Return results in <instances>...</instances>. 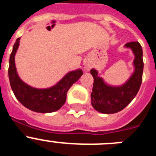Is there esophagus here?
<instances>
[{"label":"esophagus","instance_id":"34e87169","mask_svg":"<svg viewBox=\"0 0 156 156\" xmlns=\"http://www.w3.org/2000/svg\"><path fill=\"white\" fill-rule=\"evenodd\" d=\"M90 69V67L89 66H87V65H86V66H84V70L85 71H89V70Z\"/></svg>","mask_w":156,"mask_h":156}]
</instances>
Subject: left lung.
Here are the masks:
<instances>
[{"instance_id": "8db88e82", "label": "left lung", "mask_w": 156, "mask_h": 156, "mask_svg": "<svg viewBox=\"0 0 156 156\" xmlns=\"http://www.w3.org/2000/svg\"><path fill=\"white\" fill-rule=\"evenodd\" d=\"M124 48H129L134 55L133 73L124 83L119 86L110 85L99 76L98 70H90L94 77L91 105L101 113L112 114L122 110L131 102L140 89L144 69L142 48L138 42L127 43Z\"/></svg>"}]
</instances>
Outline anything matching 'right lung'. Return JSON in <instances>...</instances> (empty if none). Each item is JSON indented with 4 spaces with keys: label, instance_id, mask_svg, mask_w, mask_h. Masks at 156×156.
I'll use <instances>...</instances> for the list:
<instances>
[{
    "label": "right lung",
    "instance_id": "1",
    "mask_svg": "<svg viewBox=\"0 0 156 156\" xmlns=\"http://www.w3.org/2000/svg\"><path fill=\"white\" fill-rule=\"evenodd\" d=\"M20 38L16 40L9 59L8 77L14 94L19 102L31 111L40 113H50L57 111L66 102L69 89L83 74L82 69H77L69 72L50 87L36 88L30 86L19 77L15 62Z\"/></svg>",
    "mask_w": 156,
    "mask_h": 156
}]
</instances>
